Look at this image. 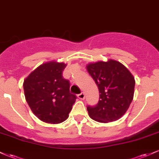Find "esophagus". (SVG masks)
Segmentation results:
<instances>
[{
	"mask_svg": "<svg viewBox=\"0 0 159 159\" xmlns=\"http://www.w3.org/2000/svg\"><path fill=\"white\" fill-rule=\"evenodd\" d=\"M78 97L80 99L83 100V99H84L85 95H84V93H80V94L78 95Z\"/></svg>",
	"mask_w": 159,
	"mask_h": 159,
	"instance_id": "esophagus-1",
	"label": "esophagus"
}]
</instances>
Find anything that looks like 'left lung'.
Here are the masks:
<instances>
[{
  "mask_svg": "<svg viewBox=\"0 0 159 159\" xmlns=\"http://www.w3.org/2000/svg\"><path fill=\"white\" fill-rule=\"evenodd\" d=\"M86 67L100 93L97 105L87 106L89 116L98 123L119 120L129 109L134 97V76L123 64L111 59L90 63Z\"/></svg>",
  "mask_w": 159,
  "mask_h": 159,
  "instance_id": "1",
  "label": "left lung"
}]
</instances>
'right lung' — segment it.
<instances>
[{
  "instance_id": "right-lung-1",
  "label": "right lung",
  "mask_w": 159,
  "mask_h": 159,
  "mask_svg": "<svg viewBox=\"0 0 159 159\" xmlns=\"http://www.w3.org/2000/svg\"><path fill=\"white\" fill-rule=\"evenodd\" d=\"M66 66L64 63L46 62L24 81L25 99L34 115L44 123H63L75 102L76 96L69 92V81L62 76Z\"/></svg>"
}]
</instances>
